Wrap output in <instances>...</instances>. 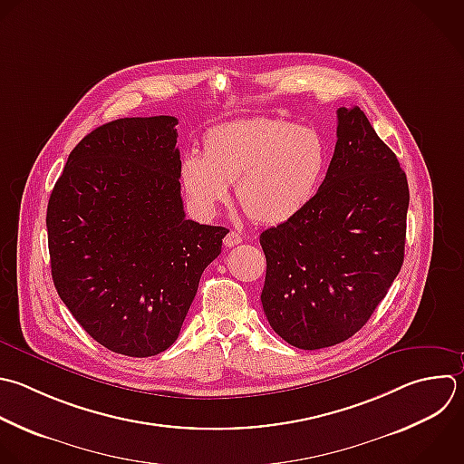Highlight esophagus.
Segmentation results:
<instances>
[{"label": "esophagus", "instance_id": "obj_1", "mask_svg": "<svg viewBox=\"0 0 464 464\" xmlns=\"http://www.w3.org/2000/svg\"><path fill=\"white\" fill-rule=\"evenodd\" d=\"M243 241V237L239 236V234H236L234 230H230L227 236H225V239H223V243H225V246H228V248H232V246H236V245H239Z\"/></svg>", "mask_w": 464, "mask_h": 464}]
</instances>
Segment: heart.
Returning a JSON list of instances; mask_svg holds the SVG:
<instances>
[{"mask_svg":"<svg viewBox=\"0 0 464 464\" xmlns=\"http://www.w3.org/2000/svg\"><path fill=\"white\" fill-rule=\"evenodd\" d=\"M328 143L288 120L250 118L218 125L205 152L183 158L179 178L194 208L214 214L236 183L237 201L257 223L281 225L314 201L328 167Z\"/></svg>","mask_w":464,"mask_h":464,"instance_id":"1","label":"heart"}]
</instances>
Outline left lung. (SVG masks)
I'll return each mask as SVG.
<instances>
[{"label": "left lung", "instance_id": "8db88e82", "mask_svg": "<svg viewBox=\"0 0 464 464\" xmlns=\"http://www.w3.org/2000/svg\"><path fill=\"white\" fill-rule=\"evenodd\" d=\"M408 201L395 154L359 107H341L314 201L259 237L266 257L261 303L274 332L303 350L359 332L402 266Z\"/></svg>", "mask_w": 464, "mask_h": 464}]
</instances>
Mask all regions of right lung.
<instances>
[{
  "instance_id": "right-lung-1",
  "label": "right lung",
  "mask_w": 464,
  "mask_h": 464,
  "mask_svg": "<svg viewBox=\"0 0 464 464\" xmlns=\"http://www.w3.org/2000/svg\"><path fill=\"white\" fill-rule=\"evenodd\" d=\"M178 120L123 118L71 152L47 207L54 286L85 332L129 357L179 335L227 228L185 218Z\"/></svg>"
}]
</instances>
